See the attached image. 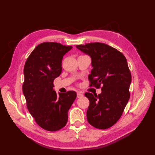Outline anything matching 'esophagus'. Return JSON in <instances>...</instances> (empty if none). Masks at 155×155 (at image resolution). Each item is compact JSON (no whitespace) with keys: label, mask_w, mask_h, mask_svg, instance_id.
I'll return each mask as SVG.
<instances>
[{"label":"esophagus","mask_w":155,"mask_h":155,"mask_svg":"<svg viewBox=\"0 0 155 155\" xmlns=\"http://www.w3.org/2000/svg\"><path fill=\"white\" fill-rule=\"evenodd\" d=\"M83 94H82V92H77V97H78V98H80V97H83Z\"/></svg>","instance_id":"34e87169"}]
</instances>
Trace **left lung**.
Instances as JSON below:
<instances>
[{
    "label": "left lung",
    "mask_w": 155,
    "mask_h": 155,
    "mask_svg": "<svg viewBox=\"0 0 155 155\" xmlns=\"http://www.w3.org/2000/svg\"><path fill=\"white\" fill-rule=\"evenodd\" d=\"M76 47L91 58L90 87L101 88L97 96L85 94L90 101L87 120L96 128L108 129L120 118L129 100L131 74L127 61L122 53L105 43H91Z\"/></svg>",
    "instance_id": "obj_1"
}]
</instances>
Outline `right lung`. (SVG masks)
I'll return each instance as SVG.
<instances>
[{"mask_svg":"<svg viewBox=\"0 0 155 155\" xmlns=\"http://www.w3.org/2000/svg\"><path fill=\"white\" fill-rule=\"evenodd\" d=\"M72 48L55 42L43 43L31 51L25 63L22 92L28 110L46 130L56 131L66 125L68 111L77 96L72 91L58 96L53 89L54 79L61 73L63 55Z\"/></svg>","mask_w":155,"mask_h":155,"instance_id":"right-lung-1","label":"right lung"}]
</instances>
